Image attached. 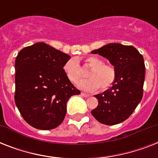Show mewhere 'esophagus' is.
<instances>
[{"instance_id":"obj_1","label":"esophagus","mask_w":158,"mask_h":158,"mask_svg":"<svg viewBox=\"0 0 158 158\" xmlns=\"http://www.w3.org/2000/svg\"><path fill=\"white\" fill-rule=\"evenodd\" d=\"M81 95L82 96H84V97H89L90 96V94H86V93H84V92H82L81 93Z\"/></svg>"}]
</instances>
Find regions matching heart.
Returning <instances> with one entry per match:
<instances>
[{
    "mask_svg": "<svg viewBox=\"0 0 158 158\" xmlns=\"http://www.w3.org/2000/svg\"><path fill=\"white\" fill-rule=\"evenodd\" d=\"M84 63L90 68L88 73L89 79L78 83V87L87 91H98L101 89L105 91L111 87L116 79V69L113 65L105 64L102 58L98 56H88L84 60ZM67 79L74 84L83 77L81 68L76 60H69L63 67Z\"/></svg>",
    "mask_w": 158,
    "mask_h": 158,
    "instance_id": "obj_1",
    "label": "heart"
}]
</instances>
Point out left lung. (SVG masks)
<instances>
[{
  "instance_id": "left-lung-1",
  "label": "left lung",
  "mask_w": 158,
  "mask_h": 158,
  "mask_svg": "<svg viewBox=\"0 0 158 158\" xmlns=\"http://www.w3.org/2000/svg\"><path fill=\"white\" fill-rule=\"evenodd\" d=\"M91 52L109 60L117 73L112 87L95 95L98 105L92 110V115L104 125L123 122L142 100L145 78L143 57L133 46L120 43H110Z\"/></svg>"
}]
</instances>
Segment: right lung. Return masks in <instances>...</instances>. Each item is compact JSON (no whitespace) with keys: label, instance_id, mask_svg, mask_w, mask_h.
I'll return each mask as SVG.
<instances>
[{"label":"right lung","instance_id":"obj_1","mask_svg":"<svg viewBox=\"0 0 158 158\" xmlns=\"http://www.w3.org/2000/svg\"><path fill=\"white\" fill-rule=\"evenodd\" d=\"M69 55L44 43L23 48L16 57L15 102L26 122L38 130H52L66 114V103L80 94L67 79Z\"/></svg>","mask_w":158,"mask_h":158}]
</instances>
